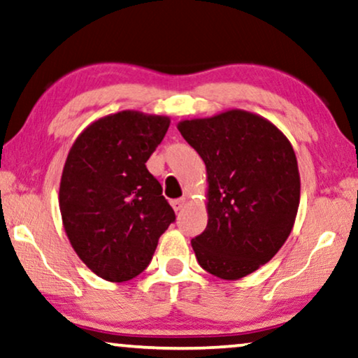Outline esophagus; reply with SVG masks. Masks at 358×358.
<instances>
[{
  "label": "esophagus",
  "mask_w": 358,
  "mask_h": 358,
  "mask_svg": "<svg viewBox=\"0 0 358 358\" xmlns=\"http://www.w3.org/2000/svg\"><path fill=\"white\" fill-rule=\"evenodd\" d=\"M171 206H173L175 211H182V209L187 206V198L173 199V201H171Z\"/></svg>",
  "instance_id": "obj_1"
}]
</instances>
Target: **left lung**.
I'll return each instance as SVG.
<instances>
[{
	"instance_id": "8db88e82",
	"label": "left lung",
	"mask_w": 358,
	"mask_h": 358,
	"mask_svg": "<svg viewBox=\"0 0 358 358\" xmlns=\"http://www.w3.org/2000/svg\"><path fill=\"white\" fill-rule=\"evenodd\" d=\"M208 173V226L192 239L198 264L239 280L273 259L299 206L298 162L275 124L244 109L178 122Z\"/></svg>"
}]
</instances>
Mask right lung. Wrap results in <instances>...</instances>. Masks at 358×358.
<instances>
[{"mask_svg": "<svg viewBox=\"0 0 358 358\" xmlns=\"http://www.w3.org/2000/svg\"><path fill=\"white\" fill-rule=\"evenodd\" d=\"M169 126L170 117L127 109L92 122L71 145L60 180L62 222L99 278L121 283L142 273L175 221L145 166Z\"/></svg>", "mask_w": 358, "mask_h": 358, "instance_id": "add662e5", "label": "right lung"}]
</instances>
